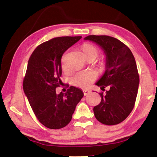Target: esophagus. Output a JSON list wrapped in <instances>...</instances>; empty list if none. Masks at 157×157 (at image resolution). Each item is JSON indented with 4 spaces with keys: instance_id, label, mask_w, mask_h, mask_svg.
Listing matches in <instances>:
<instances>
[{
    "instance_id": "34e87169",
    "label": "esophagus",
    "mask_w": 157,
    "mask_h": 157,
    "mask_svg": "<svg viewBox=\"0 0 157 157\" xmlns=\"http://www.w3.org/2000/svg\"><path fill=\"white\" fill-rule=\"evenodd\" d=\"M83 92H84V95H88V94H90V93H91V91H90V90L84 89L83 90Z\"/></svg>"
}]
</instances>
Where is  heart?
I'll return each instance as SVG.
<instances>
[{
  "label": "heart",
  "mask_w": 157,
  "mask_h": 157,
  "mask_svg": "<svg viewBox=\"0 0 157 157\" xmlns=\"http://www.w3.org/2000/svg\"><path fill=\"white\" fill-rule=\"evenodd\" d=\"M82 50H83L86 57L90 56V55H94L96 57L98 54L97 48L91 44H84L82 46ZM62 68L63 70L66 69L64 63H62ZM95 78H96V74L94 71H82V72L77 73L72 78L71 82L73 84L76 86L87 89L91 86Z\"/></svg>",
  "instance_id": "heart-1"
}]
</instances>
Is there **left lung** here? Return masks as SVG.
I'll return each instance as SVG.
<instances>
[{
  "mask_svg": "<svg viewBox=\"0 0 157 157\" xmlns=\"http://www.w3.org/2000/svg\"><path fill=\"white\" fill-rule=\"evenodd\" d=\"M96 44L106 56L105 71L95 84L109 87L102 100L94 107L95 117L101 123L113 125L123 122L131 113L139 85V75L130 49L114 37L89 35L84 39Z\"/></svg>",
  "mask_w": 157,
  "mask_h": 157,
  "instance_id": "8db88e82",
  "label": "left lung"
}]
</instances>
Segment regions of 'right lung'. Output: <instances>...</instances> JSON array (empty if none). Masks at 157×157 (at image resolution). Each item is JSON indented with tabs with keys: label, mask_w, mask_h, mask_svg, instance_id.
Wrapping results in <instances>:
<instances>
[{
	"label": "right lung",
	"mask_w": 157,
	"mask_h": 157,
	"mask_svg": "<svg viewBox=\"0 0 157 157\" xmlns=\"http://www.w3.org/2000/svg\"><path fill=\"white\" fill-rule=\"evenodd\" d=\"M82 36H59L39 45L28 60L23 91L36 118L49 129H61L70 123L84 94L71 86L57 94L62 75L61 59Z\"/></svg>",
	"instance_id": "obj_1"
}]
</instances>
